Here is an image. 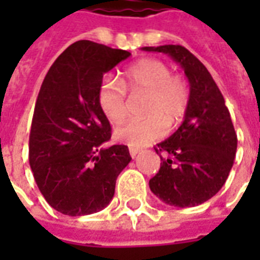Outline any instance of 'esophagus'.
<instances>
[{"label": "esophagus", "instance_id": "34e87169", "mask_svg": "<svg viewBox=\"0 0 260 260\" xmlns=\"http://www.w3.org/2000/svg\"><path fill=\"white\" fill-rule=\"evenodd\" d=\"M139 153V150L138 149H135V147H129V154H131V157L132 158H135L136 157V154Z\"/></svg>", "mask_w": 260, "mask_h": 260}]
</instances>
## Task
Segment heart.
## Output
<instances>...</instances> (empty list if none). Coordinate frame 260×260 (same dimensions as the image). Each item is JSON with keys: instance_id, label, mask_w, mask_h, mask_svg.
I'll return each instance as SVG.
<instances>
[{"instance_id": "heart-1", "label": "heart", "mask_w": 260, "mask_h": 260, "mask_svg": "<svg viewBox=\"0 0 260 260\" xmlns=\"http://www.w3.org/2000/svg\"><path fill=\"white\" fill-rule=\"evenodd\" d=\"M125 87L132 96L145 94L141 113L147 115L115 129V139L128 146H147L161 138L166 125L171 128L178 124L189 106V86L185 79L173 75L169 65L160 59L143 58L125 69L122 79L108 75L99 87V107L114 124L122 121L129 111Z\"/></svg>"}]
</instances>
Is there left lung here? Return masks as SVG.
Wrapping results in <instances>:
<instances>
[{
  "label": "left lung",
  "instance_id": "1",
  "mask_svg": "<svg viewBox=\"0 0 260 260\" xmlns=\"http://www.w3.org/2000/svg\"><path fill=\"white\" fill-rule=\"evenodd\" d=\"M143 50L167 54L178 62L191 96L180 128L154 147L161 163L149 181L150 191L170 206H198L221 189L234 164L237 134L229 108L206 67L185 47L167 44Z\"/></svg>",
  "mask_w": 260,
  "mask_h": 260
}]
</instances>
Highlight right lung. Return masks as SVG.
Instances as JSON below:
<instances>
[{
  "mask_svg": "<svg viewBox=\"0 0 260 260\" xmlns=\"http://www.w3.org/2000/svg\"><path fill=\"white\" fill-rule=\"evenodd\" d=\"M129 51L79 40L48 69L37 96L29 163L39 189L57 212L86 216L111 202L131 161L125 145L103 147L111 126L97 102L103 75Z\"/></svg>",
  "mask_w": 260,
  "mask_h": 260,
  "instance_id": "obj_1",
  "label": "right lung"
}]
</instances>
